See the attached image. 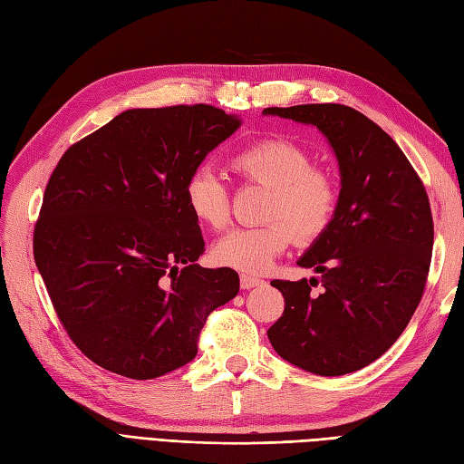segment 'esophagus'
I'll list each match as a JSON object with an SVG mask.
<instances>
[{
    "instance_id": "1",
    "label": "esophagus",
    "mask_w": 464,
    "mask_h": 464,
    "mask_svg": "<svg viewBox=\"0 0 464 464\" xmlns=\"http://www.w3.org/2000/svg\"><path fill=\"white\" fill-rule=\"evenodd\" d=\"M261 283H263V280L257 278V276H251V275H242V276H240V286H242L244 290L256 288V286L261 285Z\"/></svg>"
}]
</instances>
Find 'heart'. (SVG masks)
<instances>
[{
	"instance_id": "b5f03b06",
	"label": "heart",
	"mask_w": 464,
	"mask_h": 464,
	"mask_svg": "<svg viewBox=\"0 0 464 464\" xmlns=\"http://www.w3.org/2000/svg\"><path fill=\"white\" fill-rule=\"evenodd\" d=\"M246 179L269 188L259 227L234 228L213 246V257L246 273H261L292 240H314L325 232L336 208L333 178L312 166V157L285 137H263L237 150L230 160ZM189 213L205 227L220 230L230 220L228 189L215 168L199 166L186 184Z\"/></svg>"
}]
</instances>
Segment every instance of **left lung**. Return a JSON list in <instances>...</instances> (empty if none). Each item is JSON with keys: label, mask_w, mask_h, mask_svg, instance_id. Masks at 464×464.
Listing matches in <instances>:
<instances>
[{"label": "left lung", "mask_w": 464, "mask_h": 464, "mask_svg": "<svg viewBox=\"0 0 464 464\" xmlns=\"http://www.w3.org/2000/svg\"><path fill=\"white\" fill-rule=\"evenodd\" d=\"M263 114L317 128L341 174L329 227L298 259L319 276L273 280L285 312L266 334L280 358L305 372L353 373L387 353L422 300L433 247L428 193L399 145L354 108L300 104Z\"/></svg>", "instance_id": "8db88e82"}]
</instances>
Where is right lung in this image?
Wrapping results in <instances>:
<instances>
[{
	"mask_svg": "<svg viewBox=\"0 0 464 464\" xmlns=\"http://www.w3.org/2000/svg\"><path fill=\"white\" fill-rule=\"evenodd\" d=\"M242 120L207 106L133 108L69 147L48 181L34 261L82 354L131 379L198 356L237 273L198 263L205 242L186 184Z\"/></svg>",
	"mask_w": 464,
	"mask_h": 464,
	"instance_id": "1",
	"label": "right lung"
}]
</instances>
